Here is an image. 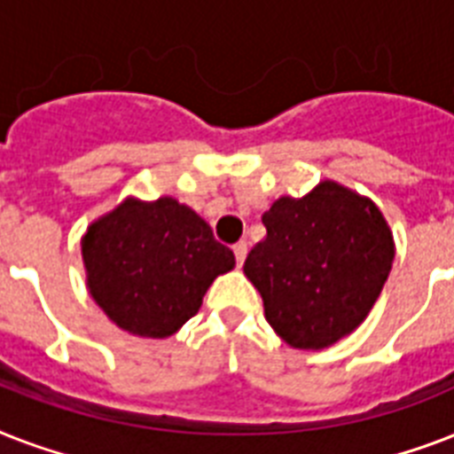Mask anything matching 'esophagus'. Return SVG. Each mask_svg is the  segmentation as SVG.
I'll return each mask as SVG.
<instances>
[{
	"instance_id": "1",
	"label": "esophagus",
	"mask_w": 454,
	"mask_h": 454,
	"mask_svg": "<svg viewBox=\"0 0 454 454\" xmlns=\"http://www.w3.org/2000/svg\"><path fill=\"white\" fill-rule=\"evenodd\" d=\"M233 252L238 266H242V263H245V256H247V242H238V245H233Z\"/></svg>"
}]
</instances>
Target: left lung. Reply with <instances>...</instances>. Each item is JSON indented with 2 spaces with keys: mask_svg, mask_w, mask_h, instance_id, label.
I'll list each match as a JSON object with an SVG mask.
<instances>
[{
  "mask_svg": "<svg viewBox=\"0 0 454 454\" xmlns=\"http://www.w3.org/2000/svg\"><path fill=\"white\" fill-rule=\"evenodd\" d=\"M245 259L273 330L294 348H325L367 317L394 263V235L372 200L334 181L280 198Z\"/></svg>",
  "mask_w": 454,
  "mask_h": 454,
  "instance_id": "1",
  "label": "left lung"
}]
</instances>
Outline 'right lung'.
Returning <instances> with one entry per match:
<instances>
[{
  "mask_svg": "<svg viewBox=\"0 0 454 454\" xmlns=\"http://www.w3.org/2000/svg\"><path fill=\"white\" fill-rule=\"evenodd\" d=\"M82 259L103 313L148 339L174 334L198 313L214 278L235 266L212 228L174 198L124 200L87 228Z\"/></svg>",
  "mask_w": 454,
  "mask_h": 454,
  "instance_id": "1",
  "label": "right lung"
}]
</instances>
